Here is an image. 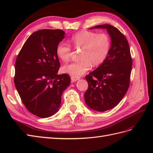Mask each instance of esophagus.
<instances>
[{
	"label": "esophagus",
	"mask_w": 153,
	"mask_h": 153,
	"mask_svg": "<svg viewBox=\"0 0 153 153\" xmlns=\"http://www.w3.org/2000/svg\"><path fill=\"white\" fill-rule=\"evenodd\" d=\"M79 77H75V76H71V82H76V81L79 80Z\"/></svg>",
	"instance_id": "34e87169"
}]
</instances>
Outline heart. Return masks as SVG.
<instances>
[{"label": "heart", "mask_w": 153, "mask_h": 153, "mask_svg": "<svg viewBox=\"0 0 153 153\" xmlns=\"http://www.w3.org/2000/svg\"><path fill=\"white\" fill-rule=\"evenodd\" d=\"M70 42L75 48L81 49V59L65 65L62 68V71L75 77L82 76L90 69L92 64L93 66H99L105 62L111 47V39L108 34L86 30L74 34ZM71 51V45L64 42H60L56 48L57 56L64 62L70 60Z\"/></svg>", "instance_id": "obj_1"}]
</instances>
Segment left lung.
<instances>
[{
    "instance_id": "obj_1",
    "label": "left lung",
    "mask_w": 153,
    "mask_h": 153,
    "mask_svg": "<svg viewBox=\"0 0 153 153\" xmlns=\"http://www.w3.org/2000/svg\"><path fill=\"white\" fill-rule=\"evenodd\" d=\"M92 28L106 29L112 41L105 62L85 76L89 85L84 94L86 105L95 111L104 112L118 105L128 91L132 58L128 40L116 27L102 24Z\"/></svg>"
}]
</instances>
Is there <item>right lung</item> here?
I'll list each match as a JSON object with an SVG mask.
<instances>
[{
    "label": "right lung",
    "instance_id": "obj_1",
    "mask_svg": "<svg viewBox=\"0 0 153 153\" xmlns=\"http://www.w3.org/2000/svg\"><path fill=\"white\" fill-rule=\"evenodd\" d=\"M64 34L60 30L35 31L16 58V88L28 111L40 118H48L58 111L62 94L70 83L69 75L57 74L60 64L56 48Z\"/></svg>",
    "mask_w": 153,
    "mask_h": 153
}]
</instances>
